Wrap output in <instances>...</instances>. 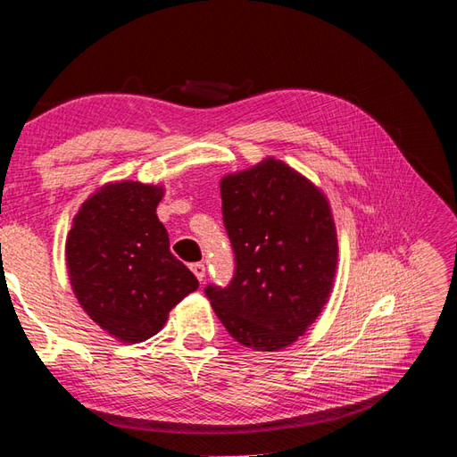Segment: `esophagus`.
Returning <instances> with one entry per match:
<instances>
[{
    "label": "esophagus",
    "mask_w": 457,
    "mask_h": 457,
    "mask_svg": "<svg viewBox=\"0 0 457 457\" xmlns=\"http://www.w3.org/2000/svg\"><path fill=\"white\" fill-rule=\"evenodd\" d=\"M191 270L196 276L198 282H203L204 276H206V266L203 262H195V264H191Z\"/></svg>",
    "instance_id": "34e87169"
}]
</instances>
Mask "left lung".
<instances>
[{
	"label": "left lung",
	"instance_id": "1",
	"mask_svg": "<svg viewBox=\"0 0 457 457\" xmlns=\"http://www.w3.org/2000/svg\"><path fill=\"white\" fill-rule=\"evenodd\" d=\"M236 253L228 287L206 286L233 340L256 351L294 344L328 303L337 237L328 198L287 163L266 158L220 181Z\"/></svg>",
	"mask_w": 457,
	"mask_h": 457
}]
</instances>
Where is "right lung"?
Here are the masks:
<instances>
[{
  "label": "right lung",
  "mask_w": 457,
  "mask_h": 457,
  "mask_svg": "<svg viewBox=\"0 0 457 457\" xmlns=\"http://www.w3.org/2000/svg\"><path fill=\"white\" fill-rule=\"evenodd\" d=\"M163 187L115 181L90 195L65 241L67 272L80 307L125 344L158 334L198 279L170 253L156 216Z\"/></svg>",
  "instance_id": "obj_1"
}]
</instances>
